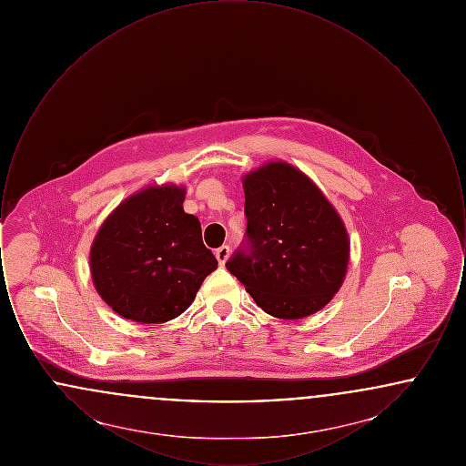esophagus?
Returning <instances> with one entry per match:
<instances>
[{
  "mask_svg": "<svg viewBox=\"0 0 466 466\" xmlns=\"http://www.w3.org/2000/svg\"><path fill=\"white\" fill-rule=\"evenodd\" d=\"M228 255H230V248H228L227 244H223V246H220V248L215 251V257H217V260H218L220 266H223V264L227 262Z\"/></svg>",
  "mask_w": 466,
  "mask_h": 466,
  "instance_id": "esophagus-1",
  "label": "esophagus"
}]
</instances>
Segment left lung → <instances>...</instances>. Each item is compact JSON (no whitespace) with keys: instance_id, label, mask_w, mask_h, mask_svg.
Returning a JSON list of instances; mask_svg holds the SVG:
<instances>
[{"instance_id":"obj_1","label":"left lung","mask_w":466,"mask_h":466,"mask_svg":"<svg viewBox=\"0 0 466 466\" xmlns=\"http://www.w3.org/2000/svg\"><path fill=\"white\" fill-rule=\"evenodd\" d=\"M243 246L225 264L258 308L281 319L323 309L350 262L346 227L321 190L287 162L243 179Z\"/></svg>"}]
</instances>
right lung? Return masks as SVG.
Wrapping results in <instances>:
<instances>
[{
    "label": "right lung",
    "mask_w": 466,
    "mask_h": 466,
    "mask_svg": "<svg viewBox=\"0 0 466 466\" xmlns=\"http://www.w3.org/2000/svg\"><path fill=\"white\" fill-rule=\"evenodd\" d=\"M183 200V187L143 188L97 230L90 248L92 281L122 318L145 325L177 318L218 267Z\"/></svg>",
    "instance_id": "1"
}]
</instances>
